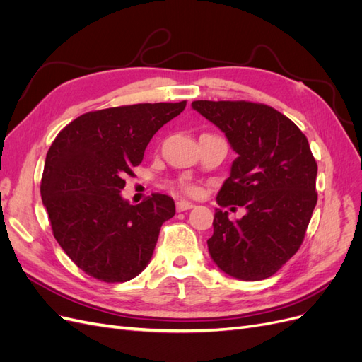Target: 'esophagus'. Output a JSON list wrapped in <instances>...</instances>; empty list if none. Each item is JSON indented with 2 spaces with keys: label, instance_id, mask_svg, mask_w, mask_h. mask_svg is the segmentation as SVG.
Here are the masks:
<instances>
[{
  "label": "esophagus",
  "instance_id": "34e87169",
  "mask_svg": "<svg viewBox=\"0 0 362 362\" xmlns=\"http://www.w3.org/2000/svg\"><path fill=\"white\" fill-rule=\"evenodd\" d=\"M194 205L189 201H178L177 202V211L181 213V211H187V210H192Z\"/></svg>",
  "mask_w": 362,
  "mask_h": 362
}]
</instances>
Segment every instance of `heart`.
<instances>
[{"mask_svg":"<svg viewBox=\"0 0 362 362\" xmlns=\"http://www.w3.org/2000/svg\"><path fill=\"white\" fill-rule=\"evenodd\" d=\"M180 187H181L185 193H189V194L198 193V189H196V185H193V184H190V182H187V181H181V182H180Z\"/></svg>","mask_w":362,"mask_h":362,"instance_id":"1","label":"heart"}]
</instances>
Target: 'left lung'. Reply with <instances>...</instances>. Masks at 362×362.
Listing matches in <instances>:
<instances>
[{
	"instance_id": "1",
	"label": "left lung",
	"mask_w": 362,
	"mask_h": 362,
	"mask_svg": "<svg viewBox=\"0 0 362 362\" xmlns=\"http://www.w3.org/2000/svg\"><path fill=\"white\" fill-rule=\"evenodd\" d=\"M192 107L223 131L237 154L217 204L246 208L234 222L217 208L206 240L210 255L237 279L275 275L299 250L317 204V163L308 140L266 104L193 101Z\"/></svg>"
}]
</instances>
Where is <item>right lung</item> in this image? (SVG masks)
<instances>
[{
	"instance_id": "add662e5",
	"label": "right lung",
	"mask_w": 362,
	"mask_h": 362,
	"mask_svg": "<svg viewBox=\"0 0 362 362\" xmlns=\"http://www.w3.org/2000/svg\"><path fill=\"white\" fill-rule=\"evenodd\" d=\"M184 108L185 101L89 112L52 141L40 182L42 202L59 245L89 276L125 282L149 264L175 202L154 193L131 205L120 192L152 136Z\"/></svg>"
}]
</instances>
